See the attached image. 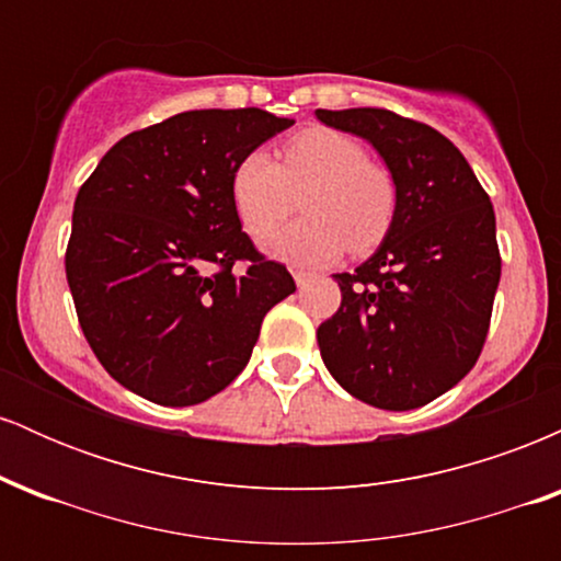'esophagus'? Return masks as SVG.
Instances as JSON below:
<instances>
[{
    "instance_id": "obj_1",
    "label": "esophagus",
    "mask_w": 561,
    "mask_h": 561,
    "mask_svg": "<svg viewBox=\"0 0 561 561\" xmlns=\"http://www.w3.org/2000/svg\"><path fill=\"white\" fill-rule=\"evenodd\" d=\"M293 279H295V285H298V287H306L308 279H311V274H308V272H293Z\"/></svg>"
}]
</instances>
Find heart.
I'll list each match as a JSON object with an SVG mask.
<instances>
[{"label":"heart","mask_w":561,"mask_h":561,"mask_svg":"<svg viewBox=\"0 0 561 561\" xmlns=\"http://www.w3.org/2000/svg\"><path fill=\"white\" fill-rule=\"evenodd\" d=\"M300 197L306 218L263 237V250L293 266H319L351 250L371 248L390 227L396 186L382 165L366 160L356 139L334 128H306L282 147L248 152L231 173V199L250 234H263Z\"/></svg>","instance_id":"obj_1"}]
</instances>
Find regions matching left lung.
Returning <instances> with one entry per match:
<instances>
[{
    "label": "left lung",
    "instance_id": "left-lung-1",
    "mask_svg": "<svg viewBox=\"0 0 561 561\" xmlns=\"http://www.w3.org/2000/svg\"><path fill=\"white\" fill-rule=\"evenodd\" d=\"M369 141L388 165L396 210L385 240L319 327L324 366L358 401L409 411L454 388L478 362L501 279L495 214L467 158L433 126L379 107L317 111Z\"/></svg>",
    "mask_w": 561,
    "mask_h": 561
}]
</instances>
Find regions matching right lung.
I'll return each mask as SVG.
<instances>
[{"instance_id": "1", "label": "right lung", "mask_w": 561, "mask_h": 561, "mask_svg": "<svg viewBox=\"0 0 561 561\" xmlns=\"http://www.w3.org/2000/svg\"><path fill=\"white\" fill-rule=\"evenodd\" d=\"M261 107L186 111L105 152L73 205L68 287L107 375L160 405H195L248 366L263 317L295 293L242 231L231 173L293 126ZM248 260L244 273L233 263Z\"/></svg>"}]
</instances>
